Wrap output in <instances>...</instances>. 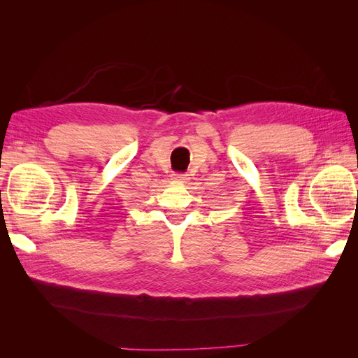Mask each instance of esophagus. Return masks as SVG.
<instances>
[{"label": "esophagus", "mask_w": 358, "mask_h": 358, "mask_svg": "<svg viewBox=\"0 0 358 358\" xmlns=\"http://www.w3.org/2000/svg\"><path fill=\"white\" fill-rule=\"evenodd\" d=\"M171 178L175 179L176 182H182V183H185V182L189 180L188 175H180V173H175V175H171Z\"/></svg>", "instance_id": "34e87169"}]
</instances>
